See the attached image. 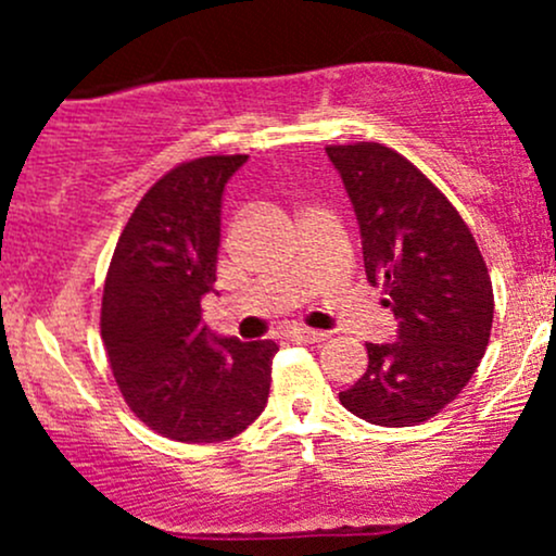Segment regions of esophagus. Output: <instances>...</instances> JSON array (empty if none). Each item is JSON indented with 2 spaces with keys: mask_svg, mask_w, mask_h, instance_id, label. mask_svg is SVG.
Here are the masks:
<instances>
[{
  "mask_svg": "<svg viewBox=\"0 0 556 556\" xmlns=\"http://www.w3.org/2000/svg\"><path fill=\"white\" fill-rule=\"evenodd\" d=\"M292 337L300 342H311V344H318V342H327L329 340V331H316V329H295L292 331Z\"/></svg>",
  "mask_w": 556,
  "mask_h": 556,
  "instance_id": "obj_1",
  "label": "esophagus"
}]
</instances>
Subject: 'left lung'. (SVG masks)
I'll use <instances>...</instances> for the list:
<instances>
[{"instance_id": "left-lung-1", "label": "left lung", "mask_w": 556, "mask_h": 556, "mask_svg": "<svg viewBox=\"0 0 556 556\" xmlns=\"http://www.w3.org/2000/svg\"><path fill=\"white\" fill-rule=\"evenodd\" d=\"M358 216L363 264L397 318L368 342V368L340 402L376 426H416L450 405L486 353L494 292L473 235L442 190L381 143L329 146Z\"/></svg>"}]
</instances>
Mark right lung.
Instances as JSON below:
<instances>
[{
  "label": "right lung",
  "mask_w": 556,
  "mask_h": 556,
  "mask_svg": "<svg viewBox=\"0 0 556 556\" xmlns=\"http://www.w3.org/2000/svg\"><path fill=\"white\" fill-rule=\"evenodd\" d=\"M245 154L185 162L132 212L106 271L101 340L119 392L162 437L214 444L264 413L277 342L216 340L201 298L214 292L222 195Z\"/></svg>",
  "instance_id": "1"
}]
</instances>
